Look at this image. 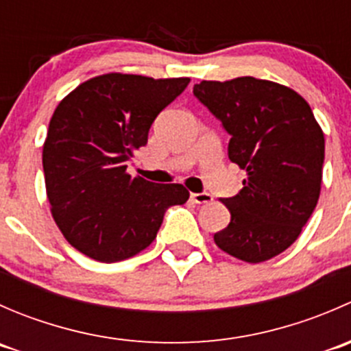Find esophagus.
Wrapping results in <instances>:
<instances>
[{"label": "esophagus", "mask_w": 351, "mask_h": 351, "mask_svg": "<svg viewBox=\"0 0 351 351\" xmlns=\"http://www.w3.org/2000/svg\"><path fill=\"white\" fill-rule=\"evenodd\" d=\"M190 198H192L193 202L198 205H204V204H212V200H214V197L210 195V193H192L190 195Z\"/></svg>", "instance_id": "34e87169"}]
</instances>
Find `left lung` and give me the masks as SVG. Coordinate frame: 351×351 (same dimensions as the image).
<instances>
[{
    "instance_id": "8db88e82",
    "label": "left lung",
    "mask_w": 351,
    "mask_h": 351,
    "mask_svg": "<svg viewBox=\"0 0 351 351\" xmlns=\"http://www.w3.org/2000/svg\"><path fill=\"white\" fill-rule=\"evenodd\" d=\"M193 95L221 120L229 159L246 171L241 192L222 198L231 222L214 241L247 263L270 260L299 238L319 200L323 129L297 91L274 81H202Z\"/></svg>"
}]
</instances>
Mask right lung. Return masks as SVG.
<instances>
[{
  "mask_svg": "<svg viewBox=\"0 0 351 351\" xmlns=\"http://www.w3.org/2000/svg\"><path fill=\"white\" fill-rule=\"evenodd\" d=\"M189 83L108 73L81 83L54 110L42 151L45 190L56 224L80 253L127 260L154 241L166 208L189 200L180 183L127 173L158 113Z\"/></svg>",
  "mask_w": 351,
  "mask_h": 351,
  "instance_id": "add662e5",
  "label": "right lung"
}]
</instances>
